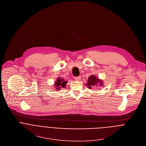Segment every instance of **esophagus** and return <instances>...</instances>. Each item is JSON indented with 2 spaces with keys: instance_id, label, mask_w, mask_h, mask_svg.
Segmentation results:
<instances>
[{
  "instance_id": "34e87169",
  "label": "esophagus",
  "mask_w": 146,
  "mask_h": 146,
  "mask_svg": "<svg viewBox=\"0 0 146 146\" xmlns=\"http://www.w3.org/2000/svg\"><path fill=\"white\" fill-rule=\"evenodd\" d=\"M81 77L80 76H78V77H76L74 78V80H75L76 81H80V80H81Z\"/></svg>"
}]
</instances>
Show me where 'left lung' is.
Masks as SVG:
<instances>
[{"label":"left lung","instance_id":"obj_1","mask_svg":"<svg viewBox=\"0 0 146 146\" xmlns=\"http://www.w3.org/2000/svg\"><path fill=\"white\" fill-rule=\"evenodd\" d=\"M98 82H100V85H103V81L102 80H99L98 78L94 76L93 75V76H90L88 78L87 85L89 86V88H91L92 86L95 85Z\"/></svg>","mask_w":146,"mask_h":146}]
</instances>
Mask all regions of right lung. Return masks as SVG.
<instances>
[{
    "instance_id": "right-lung-1",
    "label": "right lung",
    "mask_w": 146,
    "mask_h": 146,
    "mask_svg": "<svg viewBox=\"0 0 146 146\" xmlns=\"http://www.w3.org/2000/svg\"><path fill=\"white\" fill-rule=\"evenodd\" d=\"M67 83V81H64V79H61L60 78H58L57 79V80L56 81V86H57V88H58L57 89H60V86H61L62 88H64V86H65V84Z\"/></svg>"
}]
</instances>
